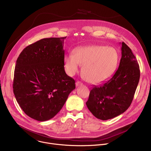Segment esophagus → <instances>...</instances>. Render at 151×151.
Listing matches in <instances>:
<instances>
[{
	"instance_id": "esophagus-1",
	"label": "esophagus",
	"mask_w": 151,
	"mask_h": 151,
	"mask_svg": "<svg viewBox=\"0 0 151 151\" xmlns=\"http://www.w3.org/2000/svg\"><path fill=\"white\" fill-rule=\"evenodd\" d=\"M82 85V83L81 82H80V81H77V82H76V87H78V86H81V85Z\"/></svg>"
}]
</instances>
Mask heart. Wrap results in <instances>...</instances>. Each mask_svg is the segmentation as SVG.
I'll use <instances>...</instances> for the list:
<instances>
[{
	"instance_id": "b5f03b06",
	"label": "heart",
	"mask_w": 151,
	"mask_h": 151,
	"mask_svg": "<svg viewBox=\"0 0 151 151\" xmlns=\"http://www.w3.org/2000/svg\"><path fill=\"white\" fill-rule=\"evenodd\" d=\"M119 53L114 48L91 45L75 48L73 54H68L64 58V67L68 73H77L81 65L85 80L99 83L111 78L115 72L119 61Z\"/></svg>"
}]
</instances>
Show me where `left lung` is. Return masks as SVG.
Wrapping results in <instances>:
<instances>
[{
	"instance_id": "8db88e82",
	"label": "left lung",
	"mask_w": 151,
	"mask_h": 151,
	"mask_svg": "<svg viewBox=\"0 0 151 151\" xmlns=\"http://www.w3.org/2000/svg\"><path fill=\"white\" fill-rule=\"evenodd\" d=\"M122 57L114 75L104 84L90 91L86 104L101 120L114 118L130 107L140 79L139 66L131 49L122 42Z\"/></svg>"
}]
</instances>
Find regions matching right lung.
Segmentation results:
<instances>
[{"label":"right lung","mask_w":151,"mask_h":151,"mask_svg":"<svg viewBox=\"0 0 151 151\" xmlns=\"http://www.w3.org/2000/svg\"><path fill=\"white\" fill-rule=\"evenodd\" d=\"M64 37L40 39L25 48L18 57L13 91L29 117L45 121L61 109L75 81L64 70Z\"/></svg>","instance_id":"1"}]
</instances>
